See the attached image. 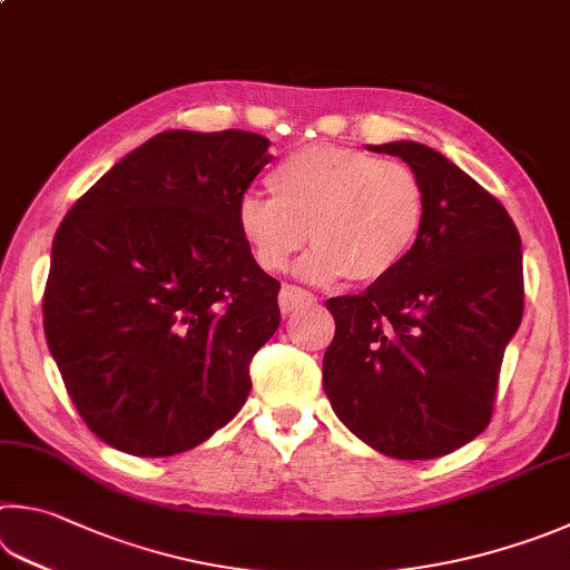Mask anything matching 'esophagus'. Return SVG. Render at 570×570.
Returning <instances> with one entry per match:
<instances>
[{"label":"esophagus","mask_w":570,"mask_h":570,"mask_svg":"<svg viewBox=\"0 0 570 570\" xmlns=\"http://www.w3.org/2000/svg\"><path fill=\"white\" fill-rule=\"evenodd\" d=\"M308 302H314V296L308 294V292H304V288H298V286H288L286 284L282 292H278V308H282L284 316L298 312V308H302Z\"/></svg>","instance_id":"34e87169"}]
</instances>
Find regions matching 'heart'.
I'll return each instance as SVG.
<instances>
[{"label": "heart", "mask_w": 570, "mask_h": 570, "mask_svg": "<svg viewBox=\"0 0 570 570\" xmlns=\"http://www.w3.org/2000/svg\"><path fill=\"white\" fill-rule=\"evenodd\" d=\"M272 199L246 194L236 229L264 272H282L306 239L298 276L371 284L406 262L426 222V189L409 164L308 144L268 174Z\"/></svg>", "instance_id": "heart-1"}]
</instances>
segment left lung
<instances>
[{
	"mask_svg": "<svg viewBox=\"0 0 570 570\" xmlns=\"http://www.w3.org/2000/svg\"><path fill=\"white\" fill-rule=\"evenodd\" d=\"M419 174L426 222L406 262L328 298L324 391L338 421L391 459H439L489 426L523 316L521 236L501 202L419 141L368 144Z\"/></svg>",
	"mask_w": 570,
	"mask_h": 570,
	"instance_id": "8db88e82",
	"label": "left lung"
}]
</instances>
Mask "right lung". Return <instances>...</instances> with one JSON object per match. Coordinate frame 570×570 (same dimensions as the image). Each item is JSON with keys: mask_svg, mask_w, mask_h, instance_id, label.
Returning <instances> with one entry per match:
<instances>
[{"mask_svg": "<svg viewBox=\"0 0 570 570\" xmlns=\"http://www.w3.org/2000/svg\"><path fill=\"white\" fill-rule=\"evenodd\" d=\"M262 134L161 131L71 206L51 244L45 334L91 433L131 456L229 423L278 328V282L236 229L272 154Z\"/></svg>", "mask_w": 570, "mask_h": 570, "instance_id": "obj_1", "label": "right lung"}]
</instances>
